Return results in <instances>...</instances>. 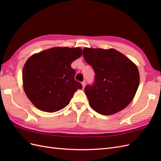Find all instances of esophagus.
<instances>
[{
  "label": "esophagus",
  "mask_w": 161,
  "mask_h": 161,
  "mask_svg": "<svg viewBox=\"0 0 161 161\" xmlns=\"http://www.w3.org/2000/svg\"><path fill=\"white\" fill-rule=\"evenodd\" d=\"M82 87H83V89H84L85 85H86V82L85 80L82 82Z\"/></svg>",
  "instance_id": "1"
}]
</instances>
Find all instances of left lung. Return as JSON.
<instances>
[{"mask_svg": "<svg viewBox=\"0 0 161 161\" xmlns=\"http://www.w3.org/2000/svg\"><path fill=\"white\" fill-rule=\"evenodd\" d=\"M83 57L95 73L93 84L85 88L91 108L106 115L126 108L139 86V71L136 64L112 48L85 47Z\"/></svg>", "mask_w": 161, "mask_h": 161, "instance_id": "8db88e82", "label": "left lung"}]
</instances>
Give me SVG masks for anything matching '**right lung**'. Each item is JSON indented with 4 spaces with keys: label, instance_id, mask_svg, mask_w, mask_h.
Instances as JSON below:
<instances>
[{
    "label": "right lung",
    "instance_id": "right-lung-1",
    "mask_svg": "<svg viewBox=\"0 0 161 161\" xmlns=\"http://www.w3.org/2000/svg\"><path fill=\"white\" fill-rule=\"evenodd\" d=\"M79 47H56L31 56L23 69V89L36 108L56 112L69 104L80 82L75 79L73 61L81 56Z\"/></svg>",
    "mask_w": 161,
    "mask_h": 161
}]
</instances>
